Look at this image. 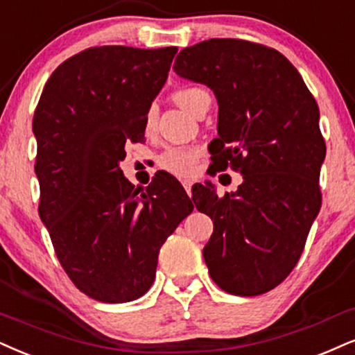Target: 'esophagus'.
<instances>
[{"instance_id": "esophagus-1", "label": "esophagus", "mask_w": 355, "mask_h": 355, "mask_svg": "<svg viewBox=\"0 0 355 355\" xmlns=\"http://www.w3.org/2000/svg\"><path fill=\"white\" fill-rule=\"evenodd\" d=\"M182 186H184V189L187 194H191V187H192V182L191 181H182Z\"/></svg>"}]
</instances>
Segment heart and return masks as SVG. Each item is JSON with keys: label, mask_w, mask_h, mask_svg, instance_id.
Segmentation results:
<instances>
[{"label": "heart", "mask_w": 355, "mask_h": 355, "mask_svg": "<svg viewBox=\"0 0 355 355\" xmlns=\"http://www.w3.org/2000/svg\"><path fill=\"white\" fill-rule=\"evenodd\" d=\"M207 92L202 89H198V87H184V89H179L173 94L174 103L178 105L179 108L187 113H194L196 107L200 102V98L205 97ZM144 125L146 128H150L153 125V113L150 112L146 115V120H144ZM198 156L199 151L194 150V148H171V150L164 151L159 157V164L163 166L164 169H168L169 173L176 174V176L186 178L191 176L196 171V164H198Z\"/></svg>", "instance_id": "1"}]
</instances>
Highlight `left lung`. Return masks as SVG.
Returning a JSON list of instances; mask_svg holds the SVG:
<instances>
[{"mask_svg": "<svg viewBox=\"0 0 355 355\" xmlns=\"http://www.w3.org/2000/svg\"><path fill=\"white\" fill-rule=\"evenodd\" d=\"M173 69L214 92L218 137L209 144L212 166H230L243 176L224 198L212 182L192 192L196 207L214 220L205 265L230 295H263L298 263L321 209L326 144L316 100L286 57L242 39L186 47Z\"/></svg>", "mask_w": 355, "mask_h": 355, "instance_id": "left-lung-1", "label": "left lung"}]
</instances>
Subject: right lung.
Here are the masks:
<instances>
[{"label":"right lung","instance_id":"1","mask_svg":"<svg viewBox=\"0 0 355 355\" xmlns=\"http://www.w3.org/2000/svg\"><path fill=\"white\" fill-rule=\"evenodd\" d=\"M176 52L90 47L52 72L34 112L39 216L72 283L102 303L150 290L161 245L194 209L171 174L143 191L120 169Z\"/></svg>","mask_w":355,"mask_h":355}]
</instances>
